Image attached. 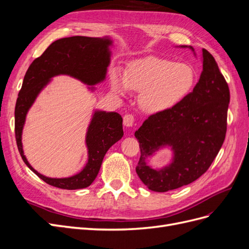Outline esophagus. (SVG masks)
Masks as SVG:
<instances>
[{"label": "esophagus", "mask_w": 249, "mask_h": 249, "mask_svg": "<svg viewBox=\"0 0 249 249\" xmlns=\"http://www.w3.org/2000/svg\"><path fill=\"white\" fill-rule=\"evenodd\" d=\"M134 122H135V117L133 114H131V113H127V114L124 116V124L125 126H132Z\"/></svg>", "instance_id": "esophagus-1"}]
</instances>
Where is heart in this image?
<instances>
[{"label": "heart", "mask_w": 249, "mask_h": 249, "mask_svg": "<svg viewBox=\"0 0 249 249\" xmlns=\"http://www.w3.org/2000/svg\"><path fill=\"white\" fill-rule=\"evenodd\" d=\"M196 76L192 67L166 59L150 57L133 63L124 76V86L141 91L140 106L148 113H161L176 107L192 90ZM113 89L124 93L123 85L113 78Z\"/></svg>", "instance_id": "1"}]
</instances>
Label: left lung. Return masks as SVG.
<instances>
[{
	"instance_id": "left-lung-1",
	"label": "left lung",
	"mask_w": 249,
	"mask_h": 249,
	"mask_svg": "<svg viewBox=\"0 0 249 249\" xmlns=\"http://www.w3.org/2000/svg\"><path fill=\"white\" fill-rule=\"evenodd\" d=\"M229 103L228 83L214 57L202 49V71L192 91L172 109L149 115L135 132L140 147L136 172L142 183L166 192L201 177L223 144ZM164 145L173 147L174 162L161 171L150 169L147 157Z\"/></svg>"
}]
</instances>
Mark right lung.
<instances>
[{
  "mask_svg": "<svg viewBox=\"0 0 249 249\" xmlns=\"http://www.w3.org/2000/svg\"><path fill=\"white\" fill-rule=\"evenodd\" d=\"M111 44L108 38L72 36L58 39L36 58L29 66L14 110V132L18 152L27 166L47 184L60 189L76 190L91 185L100 171L107 150L123 137V118L115 112H95L86 137L88 163L78 175L65 178H51L37 172L27 161L22 152L21 131L26 114L37 94L57 74H70L88 85L105 79L110 62Z\"/></svg>",
  "mask_w": 249,
  "mask_h": 249,
  "instance_id": "right-lung-1",
  "label": "right lung"
}]
</instances>
